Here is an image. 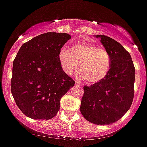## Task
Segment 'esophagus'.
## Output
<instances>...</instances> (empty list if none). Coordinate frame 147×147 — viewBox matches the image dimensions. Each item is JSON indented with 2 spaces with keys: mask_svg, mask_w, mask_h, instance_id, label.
Returning a JSON list of instances; mask_svg holds the SVG:
<instances>
[{
  "mask_svg": "<svg viewBox=\"0 0 147 147\" xmlns=\"http://www.w3.org/2000/svg\"><path fill=\"white\" fill-rule=\"evenodd\" d=\"M75 86H81V84L78 83V81H75Z\"/></svg>",
  "mask_w": 147,
  "mask_h": 147,
  "instance_id": "obj_1",
  "label": "esophagus"
}]
</instances>
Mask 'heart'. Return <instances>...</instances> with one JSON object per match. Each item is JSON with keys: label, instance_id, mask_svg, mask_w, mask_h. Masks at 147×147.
<instances>
[{"label": "heart", "instance_id": "1", "mask_svg": "<svg viewBox=\"0 0 147 147\" xmlns=\"http://www.w3.org/2000/svg\"><path fill=\"white\" fill-rule=\"evenodd\" d=\"M59 59L63 71L72 75L80 68L78 77L90 84L101 82L108 75L111 58L104 49L90 42H80L72 45L71 50L62 48ZM80 66H79V64Z\"/></svg>", "mask_w": 147, "mask_h": 147}]
</instances>
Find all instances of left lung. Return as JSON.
I'll return each mask as SVG.
<instances>
[{"instance_id":"left-lung-1","label":"left lung","mask_w":147,"mask_h":147,"mask_svg":"<svg viewBox=\"0 0 147 147\" xmlns=\"http://www.w3.org/2000/svg\"><path fill=\"white\" fill-rule=\"evenodd\" d=\"M111 58L108 75L101 82L84 87L80 111L89 122L109 125L121 118L134 98L135 68L129 52L119 42L96 35Z\"/></svg>"}]
</instances>
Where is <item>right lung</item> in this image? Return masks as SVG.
<instances>
[{"instance_id":"obj_1","label":"right lung","mask_w":147,"mask_h":147,"mask_svg":"<svg viewBox=\"0 0 147 147\" xmlns=\"http://www.w3.org/2000/svg\"><path fill=\"white\" fill-rule=\"evenodd\" d=\"M71 38L68 33L49 32L20 48L13 63L11 88L16 105L28 117H54L61 97L74 86L59 59L61 49Z\"/></svg>"}]
</instances>
